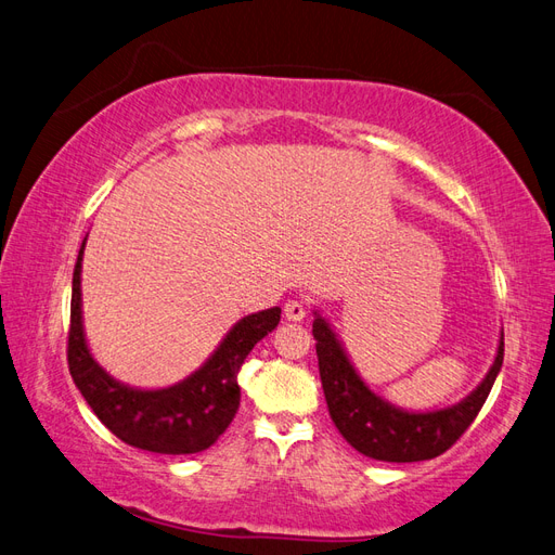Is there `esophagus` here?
<instances>
[{"mask_svg": "<svg viewBox=\"0 0 555 555\" xmlns=\"http://www.w3.org/2000/svg\"><path fill=\"white\" fill-rule=\"evenodd\" d=\"M283 313H286L288 321H305L307 319V307L302 302H297V299H288L286 307H283Z\"/></svg>", "mask_w": 555, "mask_h": 555, "instance_id": "obj_1", "label": "esophagus"}]
</instances>
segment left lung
I'll use <instances>...</instances> for the list:
<instances>
[{
    "instance_id": "8db88e82",
    "label": "left lung",
    "mask_w": 555,
    "mask_h": 555,
    "mask_svg": "<svg viewBox=\"0 0 555 555\" xmlns=\"http://www.w3.org/2000/svg\"><path fill=\"white\" fill-rule=\"evenodd\" d=\"M311 332L332 423L356 451L384 463L430 461L453 447L477 418L504 360V335L500 332L493 365L477 388L455 404L411 411L388 402L365 384L321 309H313Z\"/></svg>"
}]
</instances>
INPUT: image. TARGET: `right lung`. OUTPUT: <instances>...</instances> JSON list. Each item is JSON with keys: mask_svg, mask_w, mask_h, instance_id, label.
<instances>
[{"mask_svg": "<svg viewBox=\"0 0 555 555\" xmlns=\"http://www.w3.org/2000/svg\"><path fill=\"white\" fill-rule=\"evenodd\" d=\"M88 236L78 250L72 281V330L69 372L98 418L125 444L153 453L185 455L209 449L228 430L242 390L236 384L242 362L262 337L281 321V309L272 307L248 313L220 339L214 353L183 382L165 388H137L111 376L94 360L83 325L81 272Z\"/></svg>", "mask_w": 555, "mask_h": 555, "instance_id": "add662e5", "label": "right lung"}]
</instances>
